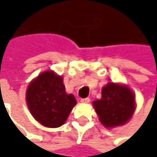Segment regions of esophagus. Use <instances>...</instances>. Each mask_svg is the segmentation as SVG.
Masks as SVG:
<instances>
[{"instance_id": "34e87169", "label": "esophagus", "mask_w": 157, "mask_h": 157, "mask_svg": "<svg viewBox=\"0 0 157 157\" xmlns=\"http://www.w3.org/2000/svg\"><path fill=\"white\" fill-rule=\"evenodd\" d=\"M90 102V98H82L81 99V103L82 104H88Z\"/></svg>"}]
</instances>
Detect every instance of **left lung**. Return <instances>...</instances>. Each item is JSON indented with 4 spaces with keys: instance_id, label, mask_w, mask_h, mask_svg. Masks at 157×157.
Here are the masks:
<instances>
[{
    "instance_id": "left-lung-1",
    "label": "left lung",
    "mask_w": 157,
    "mask_h": 157,
    "mask_svg": "<svg viewBox=\"0 0 157 157\" xmlns=\"http://www.w3.org/2000/svg\"><path fill=\"white\" fill-rule=\"evenodd\" d=\"M93 106L105 128L122 126L136 111V95L128 85L109 82L102 88L101 99L94 101Z\"/></svg>"
}]
</instances>
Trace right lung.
I'll return each mask as SVG.
<instances>
[{
    "label": "right lung",
    "mask_w": 157,
    "mask_h": 157,
    "mask_svg": "<svg viewBox=\"0 0 157 157\" xmlns=\"http://www.w3.org/2000/svg\"><path fill=\"white\" fill-rule=\"evenodd\" d=\"M25 99L33 118L49 128L63 125L77 103L74 94L66 93L63 77L52 70L31 81Z\"/></svg>",
    "instance_id": "obj_1"
}]
</instances>
